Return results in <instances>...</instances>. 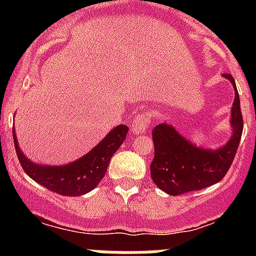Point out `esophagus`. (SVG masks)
Instances as JSON below:
<instances>
[{
	"label": "esophagus",
	"instance_id": "obj_1",
	"mask_svg": "<svg viewBox=\"0 0 256 256\" xmlns=\"http://www.w3.org/2000/svg\"><path fill=\"white\" fill-rule=\"evenodd\" d=\"M151 112H142L138 114L135 118L132 120V124H131V128H132V132L138 135V134H144L146 131V128L150 126V122H151Z\"/></svg>",
	"mask_w": 256,
	"mask_h": 256
}]
</instances>
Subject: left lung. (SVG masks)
<instances>
[{"label":"left lung","instance_id":"left-lung-1","mask_svg":"<svg viewBox=\"0 0 256 256\" xmlns=\"http://www.w3.org/2000/svg\"><path fill=\"white\" fill-rule=\"evenodd\" d=\"M236 90L232 108L233 136L216 151L198 148L188 142L172 126L160 124L152 130L154 156L151 162V178L157 187L171 196L200 190L219 182L230 168L242 134V115L236 80L223 74Z\"/></svg>","mask_w":256,"mask_h":256}]
</instances>
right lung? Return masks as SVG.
I'll return each instance as SVG.
<instances>
[{"label":"right lung","mask_w":256,"mask_h":256,"mask_svg":"<svg viewBox=\"0 0 256 256\" xmlns=\"http://www.w3.org/2000/svg\"><path fill=\"white\" fill-rule=\"evenodd\" d=\"M128 128L118 125L88 154L66 166H40L30 160L20 150L14 128V141L18 161L23 171L33 180L54 193L68 197L85 194L98 186L106 174L112 154L125 141Z\"/></svg>","instance_id":"add662e5"}]
</instances>
